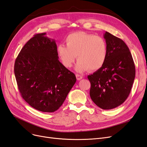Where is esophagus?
<instances>
[{"instance_id": "esophagus-1", "label": "esophagus", "mask_w": 147, "mask_h": 147, "mask_svg": "<svg viewBox=\"0 0 147 147\" xmlns=\"http://www.w3.org/2000/svg\"><path fill=\"white\" fill-rule=\"evenodd\" d=\"M76 77H77V79L78 80H80L81 79L83 78L82 75H79V74H76Z\"/></svg>"}]
</instances>
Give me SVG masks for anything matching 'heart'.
<instances>
[{
  "mask_svg": "<svg viewBox=\"0 0 147 147\" xmlns=\"http://www.w3.org/2000/svg\"><path fill=\"white\" fill-rule=\"evenodd\" d=\"M65 42L66 46L59 45L57 48V55L65 67H72L77 56L75 69L78 72L97 70L105 64L108 47L103 37L81 31L69 34Z\"/></svg>",
  "mask_w": 147,
  "mask_h": 147,
  "instance_id": "b5f03b06",
  "label": "heart"
}]
</instances>
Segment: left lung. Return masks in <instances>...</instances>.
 <instances>
[{
  "mask_svg": "<svg viewBox=\"0 0 147 147\" xmlns=\"http://www.w3.org/2000/svg\"><path fill=\"white\" fill-rule=\"evenodd\" d=\"M108 55L105 64L88 76L91 83L92 100L104 110L114 109L126 100L136 76V68L129 49L121 39L105 32Z\"/></svg>",
  "mask_w": 147,
  "mask_h": 147,
  "instance_id": "left-lung-1",
  "label": "left lung"
}]
</instances>
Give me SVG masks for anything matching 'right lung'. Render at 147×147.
<instances>
[{
    "label": "right lung",
    "instance_id": "obj_1",
    "mask_svg": "<svg viewBox=\"0 0 147 147\" xmlns=\"http://www.w3.org/2000/svg\"><path fill=\"white\" fill-rule=\"evenodd\" d=\"M58 58L55 41L45 32L34 35L15 61L14 72L22 97L41 112L58 109L76 82L75 74Z\"/></svg>",
    "mask_w": 147,
    "mask_h": 147
}]
</instances>
